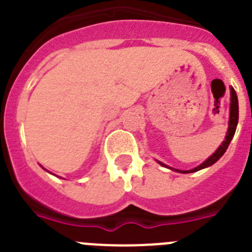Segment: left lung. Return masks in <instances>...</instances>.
Instances as JSON below:
<instances>
[{
    "instance_id": "obj_1",
    "label": "left lung",
    "mask_w": 252,
    "mask_h": 252,
    "mask_svg": "<svg viewBox=\"0 0 252 252\" xmlns=\"http://www.w3.org/2000/svg\"><path fill=\"white\" fill-rule=\"evenodd\" d=\"M230 93H231V103H230V119H229V129H227V133H226V137H225V140L222 142V144L220 145V147L218 148V150H216L215 153H214L213 155H211L210 158L206 159L205 161H204L203 164H200L199 166H196V168L191 169V170H176L175 171H179V173H194V171H197L200 170V169H204V168H208V166L213 165L214 163H216V161L219 160V159L221 158L222 155H224V153L226 152L227 147H229L230 142H231L232 137H234L235 131H236V126H237V122H239V102H237V95H236V92H235V89L230 88ZM160 163V161H159ZM161 165H164L163 163H160ZM165 166V165H164ZM174 170V169H173Z\"/></svg>"
}]
</instances>
